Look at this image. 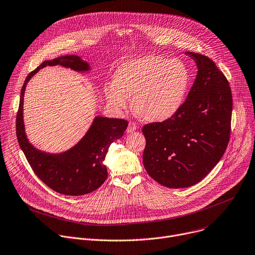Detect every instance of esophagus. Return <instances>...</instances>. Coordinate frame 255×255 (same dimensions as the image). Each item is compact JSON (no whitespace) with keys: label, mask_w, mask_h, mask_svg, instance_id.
Returning a JSON list of instances; mask_svg holds the SVG:
<instances>
[{"label":"esophagus","mask_w":255,"mask_h":255,"mask_svg":"<svg viewBox=\"0 0 255 255\" xmlns=\"http://www.w3.org/2000/svg\"><path fill=\"white\" fill-rule=\"evenodd\" d=\"M137 128H138V127H137V124H136L135 122H133V121H130V122H129V125H128V128H127V133H132V132H134Z\"/></svg>","instance_id":"esophagus-1"}]
</instances>
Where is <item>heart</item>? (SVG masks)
<instances>
[{"instance_id": "1", "label": "heart", "mask_w": 255, "mask_h": 255, "mask_svg": "<svg viewBox=\"0 0 255 255\" xmlns=\"http://www.w3.org/2000/svg\"><path fill=\"white\" fill-rule=\"evenodd\" d=\"M190 86V72L178 59L148 55L123 62L114 74V83L105 86L113 107L124 109L132 98L138 117L161 122L182 107Z\"/></svg>"}]
</instances>
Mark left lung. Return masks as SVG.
Listing matches in <instances>:
<instances>
[{
  "label": "left lung",
  "instance_id": "1",
  "mask_svg": "<svg viewBox=\"0 0 255 255\" xmlns=\"http://www.w3.org/2000/svg\"><path fill=\"white\" fill-rule=\"evenodd\" d=\"M186 54L198 68L186 101L171 118L142 127L144 168L169 188L201 181L224 155L231 134L233 100L228 79L207 56Z\"/></svg>",
  "mask_w": 255,
  "mask_h": 255
}]
</instances>
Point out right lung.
Listing matches in <instances>:
<instances>
[{
  "instance_id": "add662e5",
  "label": "right lung",
  "mask_w": 255,
  "mask_h": 255,
  "mask_svg": "<svg viewBox=\"0 0 255 255\" xmlns=\"http://www.w3.org/2000/svg\"><path fill=\"white\" fill-rule=\"evenodd\" d=\"M63 66L76 71L89 70V65L78 56H63L42 62L30 72L21 88L16 117V136L19 145L35 175L54 191L78 196L97 190L108 177L104 165L107 151L116 139L124 134L128 122L124 119L97 117L82 139L71 149L60 154L40 151L27 139L23 124V97L29 79L45 66Z\"/></svg>"
}]
</instances>
